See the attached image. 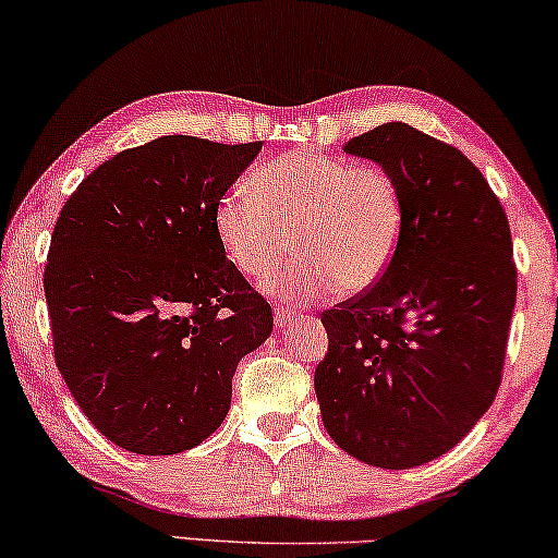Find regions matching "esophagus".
Segmentation results:
<instances>
[{
    "instance_id": "1",
    "label": "esophagus",
    "mask_w": 558,
    "mask_h": 558,
    "mask_svg": "<svg viewBox=\"0 0 558 558\" xmlns=\"http://www.w3.org/2000/svg\"><path fill=\"white\" fill-rule=\"evenodd\" d=\"M299 312L291 306H274V322H277V327H289L291 322H296Z\"/></svg>"
}]
</instances>
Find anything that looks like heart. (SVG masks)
I'll return each instance as SVG.
<instances>
[{
	"mask_svg": "<svg viewBox=\"0 0 558 558\" xmlns=\"http://www.w3.org/2000/svg\"><path fill=\"white\" fill-rule=\"evenodd\" d=\"M214 234L242 277L262 281L289 250L296 259L269 289L296 302L372 289L404 234L399 179L376 161L291 151L252 171L214 204Z\"/></svg>",
	"mask_w": 558,
	"mask_h": 558,
	"instance_id": "1",
	"label": "heart"
}]
</instances>
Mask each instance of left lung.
Listing matches in <instances>:
<instances>
[{"instance_id": "obj_1", "label": "left lung", "mask_w": 558, "mask_h": 558, "mask_svg": "<svg viewBox=\"0 0 558 558\" xmlns=\"http://www.w3.org/2000/svg\"><path fill=\"white\" fill-rule=\"evenodd\" d=\"M344 151L393 171L404 234L372 289L322 314V422L364 464L422 466L499 391L517 304L509 219L471 159L414 126L381 124Z\"/></svg>"}]
</instances>
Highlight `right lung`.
Returning a JSON list of instances; mask_svg holds the SVG:
<instances>
[{"instance_id":"add662e5","label":"right lung","mask_w":558,"mask_h":558,"mask_svg":"<svg viewBox=\"0 0 558 558\" xmlns=\"http://www.w3.org/2000/svg\"><path fill=\"white\" fill-rule=\"evenodd\" d=\"M262 142L169 134L99 165L59 214L45 267L54 362L117 447L167 457L217 432L271 306L214 234V204Z\"/></svg>"}]
</instances>
